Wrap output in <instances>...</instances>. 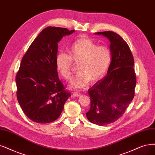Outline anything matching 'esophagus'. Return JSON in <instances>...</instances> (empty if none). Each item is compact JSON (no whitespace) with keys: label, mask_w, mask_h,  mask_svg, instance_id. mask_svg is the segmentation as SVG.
Masks as SVG:
<instances>
[{"label":"esophagus","mask_w":155,"mask_h":155,"mask_svg":"<svg viewBox=\"0 0 155 155\" xmlns=\"http://www.w3.org/2000/svg\"><path fill=\"white\" fill-rule=\"evenodd\" d=\"M81 95V94L80 93H77V92H74L73 93V96H76V97H78Z\"/></svg>","instance_id":"esophagus-1"}]
</instances>
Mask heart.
<instances>
[{
  "label": "heart",
  "instance_id": "1",
  "mask_svg": "<svg viewBox=\"0 0 155 155\" xmlns=\"http://www.w3.org/2000/svg\"><path fill=\"white\" fill-rule=\"evenodd\" d=\"M110 50L105 46H97L91 38L83 37L77 39L70 48L68 55H57L56 66L61 76L70 80L73 76V63L78 64V74L73 80L70 87L82 88L89 82L98 81L107 72L111 62Z\"/></svg>",
  "mask_w": 155,
  "mask_h": 155
}]
</instances>
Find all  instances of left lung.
<instances>
[{"label":"left lung","mask_w":155,"mask_h":155,"mask_svg":"<svg viewBox=\"0 0 155 155\" xmlns=\"http://www.w3.org/2000/svg\"><path fill=\"white\" fill-rule=\"evenodd\" d=\"M95 34L109 39L112 61L107 75L88 90L91 101L86 116L91 123L104 126L123 116L134 98L137 79L134 57L127 43L112 31Z\"/></svg>","instance_id":"left-lung-1"}]
</instances>
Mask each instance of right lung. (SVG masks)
<instances>
[{"label": "right lung", "mask_w": 155, "mask_h": 155, "mask_svg": "<svg viewBox=\"0 0 155 155\" xmlns=\"http://www.w3.org/2000/svg\"><path fill=\"white\" fill-rule=\"evenodd\" d=\"M74 32L66 28L46 27L23 57L16 76V96L23 111L34 122L55 121L71 96L59 78L55 59L58 42Z\"/></svg>", "instance_id": "right-lung-1"}]
</instances>
